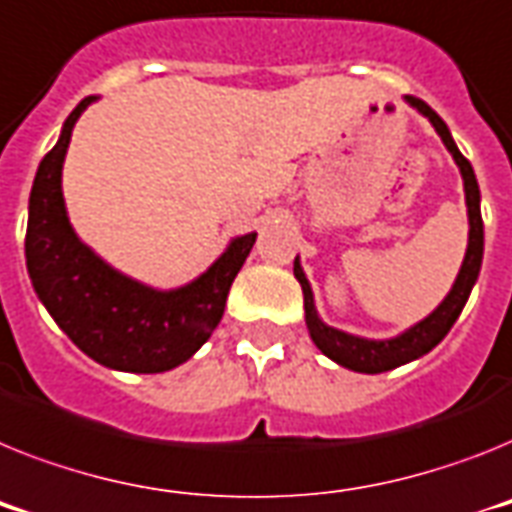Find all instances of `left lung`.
Returning <instances> with one entry per match:
<instances>
[{"label":"left lung","instance_id":"8db88e82","mask_svg":"<svg viewBox=\"0 0 512 512\" xmlns=\"http://www.w3.org/2000/svg\"><path fill=\"white\" fill-rule=\"evenodd\" d=\"M406 101L432 122V127H435L437 135L442 137V143L450 150V156L455 158V163H458V169H461L463 176V190H466L468 208V247L450 294L442 299V304L432 312V315L424 317L422 322H416L414 328H409L406 333H401V336L388 338V341H369V338L351 336V333H343V330L338 328H330V325H325V322L317 317L315 296H312V289H309L307 276H304L302 265H299V257L294 260V276L296 281L302 283L304 291V320H307V330L309 336H312V341H315V346L322 354L328 356V359L341 364V367L354 369V372H364V375L388 372V369L401 367V364L406 362H414V359H419V356H424L427 351L435 349L437 343L448 336V330L453 328V322L458 320L461 309L466 307L468 294L474 289L476 278H479V270H482L484 223L482 208H479V197L482 195H479V184H476L474 169H471L468 158H463L458 145L453 143V135H450L448 124L437 117V111L429 109L422 98L406 96Z\"/></svg>","mask_w":512,"mask_h":512}]
</instances>
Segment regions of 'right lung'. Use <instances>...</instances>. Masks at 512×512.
Masks as SVG:
<instances>
[{
    "label": "right lung",
    "instance_id": "add662e5",
    "mask_svg": "<svg viewBox=\"0 0 512 512\" xmlns=\"http://www.w3.org/2000/svg\"><path fill=\"white\" fill-rule=\"evenodd\" d=\"M93 101L96 96L77 103L57 145L38 163L25 231L28 276L54 322L93 362L140 375L166 372L187 362L216 330L257 234L231 239L216 263L182 289H150L103 263L77 239L62 197L72 127Z\"/></svg>",
    "mask_w": 512,
    "mask_h": 512
}]
</instances>
